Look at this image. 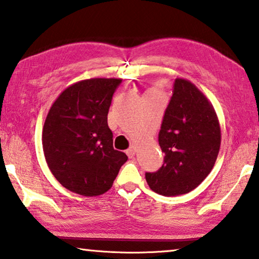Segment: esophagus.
<instances>
[{
    "label": "esophagus",
    "mask_w": 259,
    "mask_h": 259,
    "mask_svg": "<svg viewBox=\"0 0 259 259\" xmlns=\"http://www.w3.org/2000/svg\"><path fill=\"white\" fill-rule=\"evenodd\" d=\"M135 154H136V145L133 144L128 150H126V155H128L129 157H134Z\"/></svg>",
    "instance_id": "esophagus-1"
}]
</instances>
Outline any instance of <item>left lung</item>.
<instances>
[{
	"instance_id": "left-lung-1",
	"label": "left lung",
	"mask_w": 259,
	"mask_h": 259,
	"mask_svg": "<svg viewBox=\"0 0 259 259\" xmlns=\"http://www.w3.org/2000/svg\"><path fill=\"white\" fill-rule=\"evenodd\" d=\"M221 126L213 105L194 83L176 78L158 135L164 163L145 174L152 191L188 194L211 172L221 148Z\"/></svg>"
}]
</instances>
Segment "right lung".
<instances>
[{"instance_id": "right-lung-1", "label": "right lung", "mask_w": 259, "mask_h": 259, "mask_svg": "<svg viewBox=\"0 0 259 259\" xmlns=\"http://www.w3.org/2000/svg\"><path fill=\"white\" fill-rule=\"evenodd\" d=\"M121 78H89L69 85L50 107L42 130L43 152L65 189L94 197L112 187L128 159L115 150L108 126L112 95Z\"/></svg>"}]
</instances>
